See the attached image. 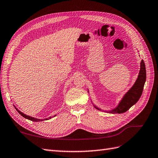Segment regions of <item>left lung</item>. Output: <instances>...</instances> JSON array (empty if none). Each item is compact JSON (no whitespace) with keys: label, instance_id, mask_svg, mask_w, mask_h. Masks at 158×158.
I'll return each mask as SVG.
<instances>
[{"label":"left lung","instance_id":"1","mask_svg":"<svg viewBox=\"0 0 158 158\" xmlns=\"http://www.w3.org/2000/svg\"><path fill=\"white\" fill-rule=\"evenodd\" d=\"M146 81V69L145 65L143 60L141 62V68L138 75V78L136 81L134 83L133 86L127 91V93L124 95L123 98L122 100L120 102L119 104L116 108L112 110L107 112L113 114H120L127 112L128 110L135 104L139 100V98L141 96V94L143 90V87L145 85V82ZM94 107L96 109L101 110V109H99L96 106Z\"/></svg>","mask_w":158,"mask_h":158}]
</instances>
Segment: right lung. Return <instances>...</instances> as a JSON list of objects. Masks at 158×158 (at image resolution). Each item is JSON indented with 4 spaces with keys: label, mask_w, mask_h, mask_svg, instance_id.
<instances>
[{
    "label": "right lung",
    "mask_w": 158,
    "mask_h": 158,
    "mask_svg": "<svg viewBox=\"0 0 158 158\" xmlns=\"http://www.w3.org/2000/svg\"><path fill=\"white\" fill-rule=\"evenodd\" d=\"M16 108V110H17V112H19L22 116L24 117L25 118H27V119H28V120H31V121H34V122H39V121H42V119H38V118H33V117H31V116H27V115H26V114H23V112H21V111L18 110L17 108ZM56 116V115H54V116ZM52 117H54V116H52ZM50 118H52V117H51V116H50V117H49L48 118H46L45 120H49V119H50Z\"/></svg>",
    "instance_id": "right-lung-1"
}]
</instances>
